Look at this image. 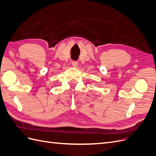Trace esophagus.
Instances as JSON below:
<instances>
[{"label":"esophagus","mask_w":156,"mask_h":156,"mask_svg":"<svg viewBox=\"0 0 156 156\" xmlns=\"http://www.w3.org/2000/svg\"><path fill=\"white\" fill-rule=\"evenodd\" d=\"M72 66H73V67H74V68H76L77 66V61H72Z\"/></svg>","instance_id":"esophagus-1"}]
</instances>
